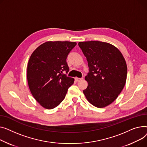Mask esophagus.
Wrapping results in <instances>:
<instances>
[{"label": "esophagus", "instance_id": "obj_1", "mask_svg": "<svg viewBox=\"0 0 147 147\" xmlns=\"http://www.w3.org/2000/svg\"><path fill=\"white\" fill-rule=\"evenodd\" d=\"M75 80L76 81H80L81 80H82L83 78H75Z\"/></svg>", "mask_w": 147, "mask_h": 147}]
</instances>
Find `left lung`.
I'll return each mask as SVG.
<instances>
[{"label":"left lung","instance_id":"8db88e82","mask_svg":"<svg viewBox=\"0 0 147 147\" xmlns=\"http://www.w3.org/2000/svg\"><path fill=\"white\" fill-rule=\"evenodd\" d=\"M78 45L87 58L90 71L85 77L88 86L83 92L92 105L105 107L117 98L125 87V59L117 47L108 42L84 41Z\"/></svg>","mask_w":147,"mask_h":147}]
</instances>
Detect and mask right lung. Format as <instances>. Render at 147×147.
<instances>
[{
    "instance_id": "add662e5",
    "label": "right lung",
    "mask_w": 147,
    "mask_h": 147,
    "mask_svg": "<svg viewBox=\"0 0 147 147\" xmlns=\"http://www.w3.org/2000/svg\"><path fill=\"white\" fill-rule=\"evenodd\" d=\"M76 42L47 41L31 54L27 66L30 90L39 104L47 109L59 106L64 100L74 79L63 74L69 71L66 58Z\"/></svg>"
}]
</instances>
